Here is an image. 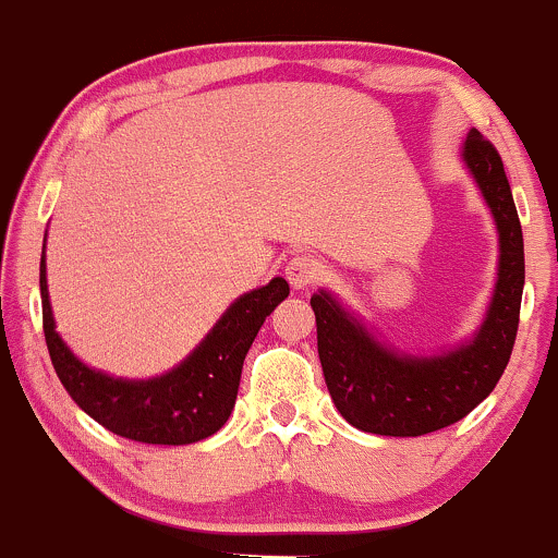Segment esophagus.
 <instances>
[{"label":"esophagus","instance_id":"obj_1","mask_svg":"<svg viewBox=\"0 0 558 558\" xmlns=\"http://www.w3.org/2000/svg\"><path fill=\"white\" fill-rule=\"evenodd\" d=\"M319 275H323V265H319V259L312 257V254H296V257L286 262V278L296 291L317 283Z\"/></svg>","mask_w":558,"mask_h":558}]
</instances>
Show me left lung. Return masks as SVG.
Here are the masks:
<instances>
[{"mask_svg": "<svg viewBox=\"0 0 558 558\" xmlns=\"http://www.w3.org/2000/svg\"><path fill=\"white\" fill-rule=\"evenodd\" d=\"M462 157L488 202L501 246L488 315L470 343L440 356L399 354L373 338L328 291L310 301L330 399L341 417L364 433L414 438L464 420L501 380L514 349L524 288L520 217L501 155L475 128Z\"/></svg>", "mask_w": 558, "mask_h": 558, "instance_id": "left-lung-1", "label": "left lung"}]
</instances>
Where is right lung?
<instances>
[{"mask_svg":"<svg viewBox=\"0 0 558 558\" xmlns=\"http://www.w3.org/2000/svg\"><path fill=\"white\" fill-rule=\"evenodd\" d=\"M38 286L44 338L70 399L110 433L151 446L196 444L226 425L239 396L243 360L262 323L291 291L283 278H272L243 293L175 369L151 380H123L86 367L54 330L44 254Z\"/></svg>","mask_w":558,"mask_h":558,"instance_id":"obj_1","label":"right lung"}]
</instances>
